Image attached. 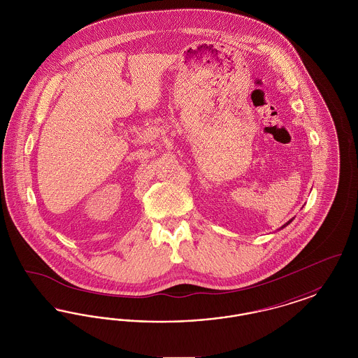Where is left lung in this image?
I'll return each instance as SVG.
<instances>
[{"label":"left lung","mask_w":358,"mask_h":358,"mask_svg":"<svg viewBox=\"0 0 358 358\" xmlns=\"http://www.w3.org/2000/svg\"><path fill=\"white\" fill-rule=\"evenodd\" d=\"M292 220H294V219H291V220H289V222H286V224H285V225H283V227H282V228H285V227H286V225H289V222H292Z\"/></svg>","instance_id":"8db88e82"}]
</instances>
